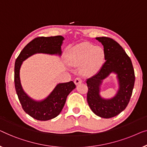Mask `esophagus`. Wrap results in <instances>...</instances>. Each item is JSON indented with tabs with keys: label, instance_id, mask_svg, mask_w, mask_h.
Instances as JSON below:
<instances>
[{
	"label": "esophagus",
	"instance_id": "obj_1",
	"mask_svg": "<svg viewBox=\"0 0 147 147\" xmlns=\"http://www.w3.org/2000/svg\"><path fill=\"white\" fill-rule=\"evenodd\" d=\"M74 83H75L76 85H78V84H79L81 83V82H82V80L81 78L78 77V78H76L75 79H74Z\"/></svg>",
	"mask_w": 147,
	"mask_h": 147
}]
</instances>
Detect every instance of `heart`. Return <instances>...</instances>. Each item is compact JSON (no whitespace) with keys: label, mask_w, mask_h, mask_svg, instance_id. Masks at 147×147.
<instances>
[{"label":"heart","mask_w":147,"mask_h":147,"mask_svg":"<svg viewBox=\"0 0 147 147\" xmlns=\"http://www.w3.org/2000/svg\"><path fill=\"white\" fill-rule=\"evenodd\" d=\"M70 61L78 66L82 65L84 74L96 73L102 68L105 60V52L101 47L84 42L72 48L69 54Z\"/></svg>","instance_id":"heart-1"}]
</instances>
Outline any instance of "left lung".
I'll list each match as a JSON object with an SVG mask.
<instances>
[{
    "mask_svg": "<svg viewBox=\"0 0 147 147\" xmlns=\"http://www.w3.org/2000/svg\"><path fill=\"white\" fill-rule=\"evenodd\" d=\"M96 39L104 47L106 61L98 73L86 80L87 102L95 115L109 119L121 113L129 104L135 84V71L131 59L119 43L106 36ZM112 72L117 74L119 90L113 98L103 99L99 94L100 86Z\"/></svg>",
    "mask_w": 147,
    "mask_h": 147,
    "instance_id": "8db88e82",
    "label": "left lung"
}]
</instances>
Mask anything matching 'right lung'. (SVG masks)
Masks as SVG:
<instances>
[{"label": "right lung", "instance_id": "add662e5", "mask_svg": "<svg viewBox=\"0 0 147 147\" xmlns=\"http://www.w3.org/2000/svg\"><path fill=\"white\" fill-rule=\"evenodd\" d=\"M64 37L40 36L33 39L20 52L14 65V86L22 108L30 117L38 121H48L57 117L63 110L67 97L76 88L73 81L58 84L46 98L36 101L22 89L20 80V69L22 62L36 53H45L61 56Z\"/></svg>", "mask_w": 147, "mask_h": 147}]
</instances>
